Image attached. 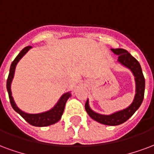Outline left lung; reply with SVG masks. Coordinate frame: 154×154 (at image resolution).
I'll return each instance as SVG.
<instances>
[{
	"label": "left lung",
	"instance_id": "left-lung-1",
	"mask_svg": "<svg viewBox=\"0 0 154 154\" xmlns=\"http://www.w3.org/2000/svg\"><path fill=\"white\" fill-rule=\"evenodd\" d=\"M115 54L118 55V61L121 64L129 68L135 77V94L134 100L131 104L125 109L115 112L112 114L103 115L94 112L89 105V100H86L85 109L88 115L93 120L96 121L103 125L108 126H118L128 120L134 114L141 103L143 102L145 88V80H144L143 72L141 69L140 64L135 60L128 51L124 49H111Z\"/></svg>",
	"mask_w": 154,
	"mask_h": 154
}]
</instances>
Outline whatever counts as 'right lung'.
<instances>
[{
  "instance_id": "right-lung-1",
  "label": "right lung",
  "mask_w": 154,
  "mask_h": 154,
  "mask_svg": "<svg viewBox=\"0 0 154 154\" xmlns=\"http://www.w3.org/2000/svg\"><path fill=\"white\" fill-rule=\"evenodd\" d=\"M31 48H32V46H27V47L23 49L10 65V73L8 76L7 82H6V88H7L8 94H9V98H10V103H11V106H12L14 110L18 112L30 125L34 126H39V127L51 126L52 124L56 123L57 122L60 120L63 112L64 111L66 102L68 100V98L71 97L70 92H67L65 94H63L59 100V101L57 102L56 104L52 109L46 111V112H40V113H27V112L22 111L21 109H19L14 102L13 96H12V93H11V82H12V80L14 78L17 63Z\"/></svg>"
}]
</instances>
